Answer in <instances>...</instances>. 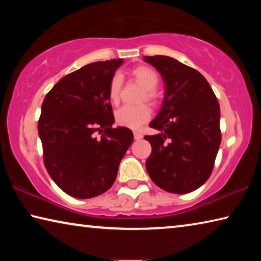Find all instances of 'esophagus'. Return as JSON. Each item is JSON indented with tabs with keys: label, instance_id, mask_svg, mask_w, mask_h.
Segmentation results:
<instances>
[{
	"label": "esophagus",
	"instance_id": "obj_1",
	"mask_svg": "<svg viewBox=\"0 0 261 261\" xmlns=\"http://www.w3.org/2000/svg\"><path fill=\"white\" fill-rule=\"evenodd\" d=\"M134 137L136 140H140L141 138H143V135H141L140 132H134Z\"/></svg>",
	"mask_w": 261,
	"mask_h": 261
}]
</instances>
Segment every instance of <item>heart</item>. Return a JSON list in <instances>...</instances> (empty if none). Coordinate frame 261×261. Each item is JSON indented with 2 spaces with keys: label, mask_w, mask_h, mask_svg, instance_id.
Instances as JSON below:
<instances>
[{
  "label": "heart",
  "mask_w": 261,
  "mask_h": 261,
  "mask_svg": "<svg viewBox=\"0 0 261 261\" xmlns=\"http://www.w3.org/2000/svg\"><path fill=\"white\" fill-rule=\"evenodd\" d=\"M131 74L139 84L146 88V94L144 99L154 101L156 99L155 88L159 85V76L153 69L148 67H137L131 71ZM123 77L120 73H115L108 85V98L112 103H117L120 101ZM152 116V109L148 105L140 106H123L115 113V120L118 125L138 129L144 123H146Z\"/></svg>",
  "instance_id": "1"
}]
</instances>
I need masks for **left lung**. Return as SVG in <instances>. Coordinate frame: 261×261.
<instances>
[{"label": "left lung", "instance_id": "1", "mask_svg": "<svg viewBox=\"0 0 261 261\" xmlns=\"http://www.w3.org/2000/svg\"><path fill=\"white\" fill-rule=\"evenodd\" d=\"M165 82V98L149 126L160 131L145 136L152 153L149 177L171 193L200 188L212 174L221 143L220 105L208 82L197 70L169 56H145Z\"/></svg>", "mask_w": 261, "mask_h": 261}]
</instances>
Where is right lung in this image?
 <instances>
[{"label":"right lung","instance_id":"right-lung-1","mask_svg":"<svg viewBox=\"0 0 261 261\" xmlns=\"http://www.w3.org/2000/svg\"><path fill=\"white\" fill-rule=\"evenodd\" d=\"M122 63L117 59L87 64L57 82L42 102L38 132L43 162L71 197L88 199L112 188L134 140L127 127H112L108 85Z\"/></svg>","mask_w":261,"mask_h":261}]
</instances>
